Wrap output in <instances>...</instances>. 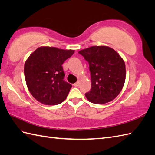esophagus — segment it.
<instances>
[{
	"instance_id": "34e87169",
	"label": "esophagus",
	"mask_w": 155,
	"mask_h": 155,
	"mask_svg": "<svg viewBox=\"0 0 155 155\" xmlns=\"http://www.w3.org/2000/svg\"><path fill=\"white\" fill-rule=\"evenodd\" d=\"M73 85H74V86H75V87H78L79 86H80V81H78L76 83H74V84Z\"/></svg>"
}]
</instances>
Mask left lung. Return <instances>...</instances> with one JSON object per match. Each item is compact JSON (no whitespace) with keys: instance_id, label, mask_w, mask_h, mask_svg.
<instances>
[{"instance_id":"left-lung-1","label":"left lung","mask_w":155,"mask_h":155,"mask_svg":"<svg viewBox=\"0 0 155 155\" xmlns=\"http://www.w3.org/2000/svg\"><path fill=\"white\" fill-rule=\"evenodd\" d=\"M89 63L92 87L85 94L93 104H106L121 92L126 79V66L113 48L94 46L78 51Z\"/></svg>"}]
</instances>
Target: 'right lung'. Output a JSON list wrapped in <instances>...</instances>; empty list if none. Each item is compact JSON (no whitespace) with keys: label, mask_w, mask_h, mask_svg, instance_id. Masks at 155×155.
<instances>
[{"label":"right lung","mask_w":155,"mask_h":155,"mask_svg":"<svg viewBox=\"0 0 155 155\" xmlns=\"http://www.w3.org/2000/svg\"><path fill=\"white\" fill-rule=\"evenodd\" d=\"M74 52L55 47H40L30 55L24 66L26 84L34 98L47 105L64 101L71 88L64 81L62 65Z\"/></svg>","instance_id":"add662e5"}]
</instances>
